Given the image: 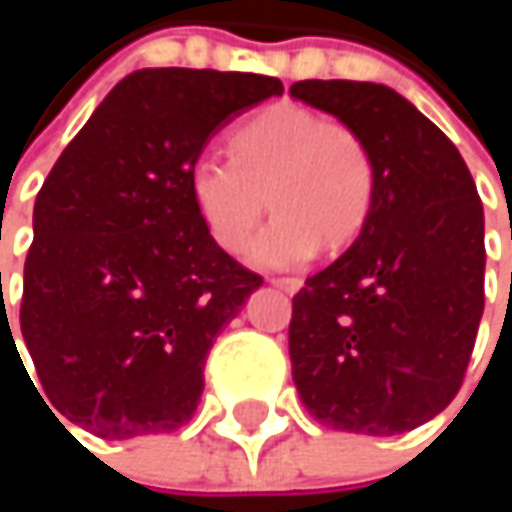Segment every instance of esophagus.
<instances>
[{"label": "esophagus", "mask_w": 512, "mask_h": 512, "mask_svg": "<svg viewBox=\"0 0 512 512\" xmlns=\"http://www.w3.org/2000/svg\"><path fill=\"white\" fill-rule=\"evenodd\" d=\"M272 284L284 293H299L302 290V278H272Z\"/></svg>", "instance_id": "1"}]
</instances>
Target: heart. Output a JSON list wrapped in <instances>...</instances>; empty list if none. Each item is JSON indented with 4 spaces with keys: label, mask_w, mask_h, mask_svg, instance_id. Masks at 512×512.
Listing matches in <instances>:
<instances>
[{
    "label": "heart",
    "mask_w": 512,
    "mask_h": 512,
    "mask_svg": "<svg viewBox=\"0 0 512 512\" xmlns=\"http://www.w3.org/2000/svg\"><path fill=\"white\" fill-rule=\"evenodd\" d=\"M192 204L225 252H240L269 198L275 219L249 246L263 269H293L326 249L353 243L364 228L376 165L350 124L278 103L231 133V159L201 156L189 171Z\"/></svg>",
    "instance_id": "1"
}]
</instances>
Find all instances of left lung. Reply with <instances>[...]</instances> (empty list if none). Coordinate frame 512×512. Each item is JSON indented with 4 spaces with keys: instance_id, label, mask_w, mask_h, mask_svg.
<instances>
[{
    "instance_id": "left-lung-1",
    "label": "left lung",
    "mask_w": 512,
    "mask_h": 512,
    "mask_svg": "<svg viewBox=\"0 0 512 512\" xmlns=\"http://www.w3.org/2000/svg\"><path fill=\"white\" fill-rule=\"evenodd\" d=\"M350 124L376 165L356 243L293 296L296 391L320 424L397 436L460 391L483 317V204L454 142L388 85L293 82Z\"/></svg>"
}]
</instances>
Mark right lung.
Here are the masks:
<instances>
[{"instance_id":"1","label":"right lung","mask_w":512,"mask_h":512,"mask_svg":"<svg viewBox=\"0 0 512 512\" xmlns=\"http://www.w3.org/2000/svg\"><path fill=\"white\" fill-rule=\"evenodd\" d=\"M278 94L275 76L145 67L58 156L35 201L20 305L52 418L136 439L195 415L207 353L263 278L216 246L189 171L213 133Z\"/></svg>"}]
</instances>
